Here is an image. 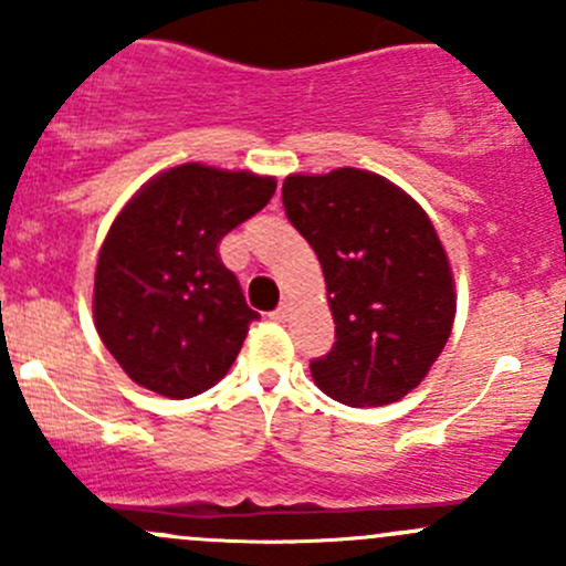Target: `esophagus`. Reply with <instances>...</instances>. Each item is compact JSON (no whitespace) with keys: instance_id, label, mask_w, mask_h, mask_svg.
Here are the masks:
<instances>
[{"instance_id":"34e87169","label":"esophagus","mask_w":566,"mask_h":566,"mask_svg":"<svg viewBox=\"0 0 566 566\" xmlns=\"http://www.w3.org/2000/svg\"><path fill=\"white\" fill-rule=\"evenodd\" d=\"M287 315H290V306L282 304V306H279V310H273L268 317H271L273 323H284V319H287Z\"/></svg>"}]
</instances>
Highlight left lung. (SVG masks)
<instances>
[{
	"label": "left lung",
	"mask_w": 566,
	"mask_h": 566,
	"mask_svg": "<svg viewBox=\"0 0 566 566\" xmlns=\"http://www.w3.org/2000/svg\"><path fill=\"white\" fill-rule=\"evenodd\" d=\"M287 219L315 249L336 342L310 364L317 389L380 408L421 384L452 334L454 276L430 216L364 169L290 175Z\"/></svg>",
	"instance_id": "1"
}]
</instances>
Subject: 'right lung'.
Here are the masks:
<instances>
[{"instance_id": "add662e5", "label": "right lung", "mask_w": 566, "mask_h": 566, "mask_svg": "<svg viewBox=\"0 0 566 566\" xmlns=\"http://www.w3.org/2000/svg\"><path fill=\"white\" fill-rule=\"evenodd\" d=\"M273 191V177L180 164L119 210L98 254L93 315L134 384L186 399L224 378L260 315L219 243Z\"/></svg>"}]
</instances>
